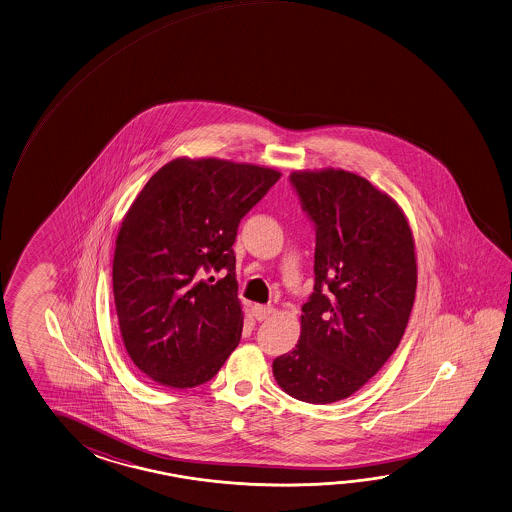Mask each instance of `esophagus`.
Wrapping results in <instances>:
<instances>
[{
	"mask_svg": "<svg viewBox=\"0 0 512 512\" xmlns=\"http://www.w3.org/2000/svg\"><path fill=\"white\" fill-rule=\"evenodd\" d=\"M274 308L267 307V305H254L252 307V316L256 317L258 321H267L272 316Z\"/></svg>",
	"mask_w": 512,
	"mask_h": 512,
	"instance_id": "1",
	"label": "esophagus"
}]
</instances>
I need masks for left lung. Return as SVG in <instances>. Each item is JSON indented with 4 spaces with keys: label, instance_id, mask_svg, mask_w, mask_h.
<instances>
[{
    "label": "left lung",
    "instance_id": "1",
    "mask_svg": "<svg viewBox=\"0 0 512 512\" xmlns=\"http://www.w3.org/2000/svg\"><path fill=\"white\" fill-rule=\"evenodd\" d=\"M290 184L316 227V283L298 344L272 372L290 397L330 404L363 388L397 350L417 290L415 242L399 205L366 178L294 171Z\"/></svg>",
    "mask_w": 512,
    "mask_h": 512
}]
</instances>
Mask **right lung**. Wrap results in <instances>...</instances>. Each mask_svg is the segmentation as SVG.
<instances>
[{
    "label": "right lung",
    "instance_id": "1",
    "mask_svg": "<svg viewBox=\"0 0 512 512\" xmlns=\"http://www.w3.org/2000/svg\"><path fill=\"white\" fill-rule=\"evenodd\" d=\"M279 177L220 158H175L131 204L115 242L113 298L126 352L153 381L200 386L240 343L234 240Z\"/></svg>",
    "mask_w": 512,
    "mask_h": 512
}]
</instances>
